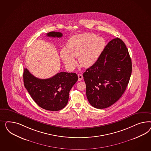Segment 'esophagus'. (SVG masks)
<instances>
[{
  "label": "esophagus",
  "instance_id": "obj_1",
  "mask_svg": "<svg viewBox=\"0 0 151 151\" xmlns=\"http://www.w3.org/2000/svg\"><path fill=\"white\" fill-rule=\"evenodd\" d=\"M78 81H81L83 78V76H82L81 74H78Z\"/></svg>",
  "mask_w": 151,
  "mask_h": 151
}]
</instances>
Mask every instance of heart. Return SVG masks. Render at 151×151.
Returning <instances> with one entry per match:
<instances>
[{
  "mask_svg": "<svg viewBox=\"0 0 151 151\" xmlns=\"http://www.w3.org/2000/svg\"><path fill=\"white\" fill-rule=\"evenodd\" d=\"M105 41L102 37L91 33L78 34L71 37L67 43V48L60 51V56L65 65L72 69L75 64L74 57L79 64L89 68L96 63L104 49Z\"/></svg>",
  "mask_w": 151,
  "mask_h": 151,
  "instance_id": "b5f03b06",
  "label": "heart"
}]
</instances>
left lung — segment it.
Returning a JSON list of instances; mask_svg holds the SVG:
<instances>
[{"label":"left lung","mask_w":151,"mask_h":151,"mask_svg":"<svg viewBox=\"0 0 151 151\" xmlns=\"http://www.w3.org/2000/svg\"><path fill=\"white\" fill-rule=\"evenodd\" d=\"M132 73V61L124 41L112 39L100 57L83 74L90 105L105 109L119 100L126 90Z\"/></svg>","instance_id":"obj_1"}]
</instances>
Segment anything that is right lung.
<instances>
[{
    "label": "right lung",
    "instance_id": "1",
    "mask_svg": "<svg viewBox=\"0 0 151 151\" xmlns=\"http://www.w3.org/2000/svg\"><path fill=\"white\" fill-rule=\"evenodd\" d=\"M46 35L61 37L63 34L51 32ZM23 80L24 86L37 105L45 110L57 111L64 109L67 105L69 92L77 82L78 76L76 73L61 72L52 78L40 79L25 68Z\"/></svg>",
    "mask_w": 151,
    "mask_h": 151
}]
</instances>
